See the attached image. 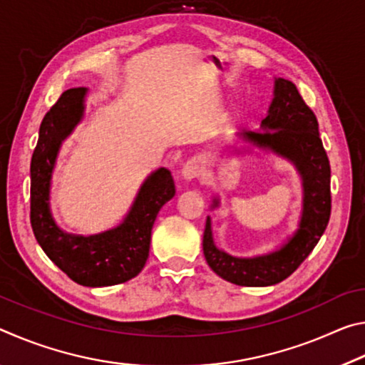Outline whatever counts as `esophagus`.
I'll list each match as a JSON object with an SVG mask.
<instances>
[{"mask_svg": "<svg viewBox=\"0 0 365 365\" xmlns=\"http://www.w3.org/2000/svg\"><path fill=\"white\" fill-rule=\"evenodd\" d=\"M202 170H205V168H202L201 159L191 158V159L187 160V163H185V165H183L182 177L185 178V180H193V178L200 177V175L202 174Z\"/></svg>", "mask_w": 365, "mask_h": 365, "instance_id": "1", "label": "esophagus"}]
</instances>
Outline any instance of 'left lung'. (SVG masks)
I'll return each instance as SVG.
<instances>
[{
	"instance_id": "1",
	"label": "left lung",
	"mask_w": 365,
	"mask_h": 365,
	"mask_svg": "<svg viewBox=\"0 0 365 365\" xmlns=\"http://www.w3.org/2000/svg\"><path fill=\"white\" fill-rule=\"evenodd\" d=\"M240 138L259 150L274 153L298 170L302 182V211L298 228L274 251L251 257L228 255L214 243L207 215L202 251L215 274L240 287H270L299 267L322 237L330 219V163L319 137L316 115L302 100L294 83L275 78L274 98L259 130L240 133ZM219 197L211 207H219Z\"/></svg>"
}]
</instances>
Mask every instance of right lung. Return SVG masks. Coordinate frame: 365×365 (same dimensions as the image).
Wrapping results in <instances>:
<instances>
[{
    "mask_svg": "<svg viewBox=\"0 0 365 365\" xmlns=\"http://www.w3.org/2000/svg\"><path fill=\"white\" fill-rule=\"evenodd\" d=\"M88 88H71L43 117L30 164V222L45 255L78 285L110 287L137 277L150 256L151 230L165 202L175 195L170 170L159 168L141 183L119 225L95 235H73L53 217L51 178L63 141L85 114Z\"/></svg>",
    "mask_w": 365,
    "mask_h": 365,
    "instance_id": "add662e5",
    "label": "right lung"
}]
</instances>
